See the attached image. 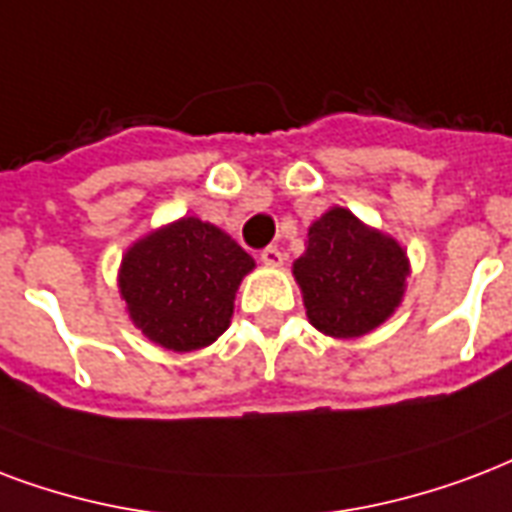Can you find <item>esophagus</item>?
I'll use <instances>...</instances> for the list:
<instances>
[{
	"mask_svg": "<svg viewBox=\"0 0 512 512\" xmlns=\"http://www.w3.org/2000/svg\"><path fill=\"white\" fill-rule=\"evenodd\" d=\"M260 260H263L268 268H279V265L284 263V252L276 247H265L263 252H260Z\"/></svg>",
	"mask_w": 512,
	"mask_h": 512,
	"instance_id": "esophagus-1",
	"label": "esophagus"
}]
</instances>
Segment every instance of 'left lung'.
I'll list each match as a JSON object with an SVG mask.
<instances>
[{
  "mask_svg": "<svg viewBox=\"0 0 512 512\" xmlns=\"http://www.w3.org/2000/svg\"><path fill=\"white\" fill-rule=\"evenodd\" d=\"M306 317L330 338L373 333L403 303L411 260L403 244L343 206L311 222L306 252L292 263Z\"/></svg>",
  "mask_w": 512,
  "mask_h": 512,
  "instance_id": "1",
  "label": "left lung"
}]
</instances>
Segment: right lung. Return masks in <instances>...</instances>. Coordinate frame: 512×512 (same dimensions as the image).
Masks as SVG:
<instances>
[{
	"label": "right lung",
	"instance_id": "right-lung-1",
	"mask_svg": "<svg viewBox=\"0 0 512 512\" xmlns=\"http://www.w3.org/2000/svg\"><path fill=\"white\" fill-rule=\"evenodd\" d=\"M252 268L255 260L225 230L179 217L126 249L117 290L147 341L182 354L228 330L241 279Z\"/></svg>",
	"mask_w": 512,
	"mask_h": 512
}]
</instances>
